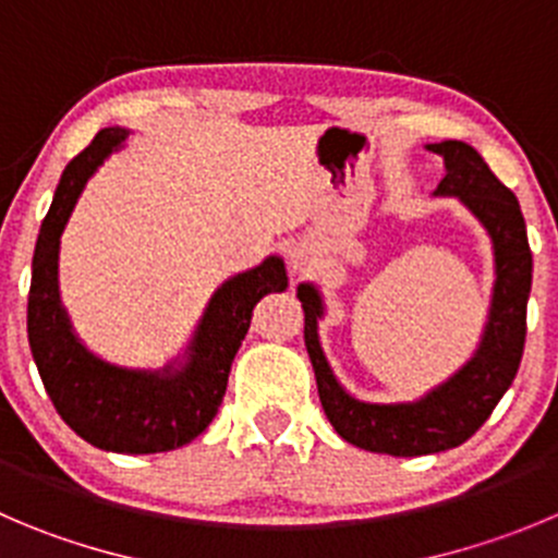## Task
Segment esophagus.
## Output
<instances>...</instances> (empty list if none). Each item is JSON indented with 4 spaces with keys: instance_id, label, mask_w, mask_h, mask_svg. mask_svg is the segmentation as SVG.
Masks as SVG:
<instances>
[{
    "instance_id": "esophagus-1",
    "label": "esophagus",
    "mask_w": 558,
    "mask_h": 558,
    "mask_svg": "<svg viewBox=\"0 0 558 558\" xmlns=\"http://www.w3.org/2000/svg\"><path fill=\"white\" fill-rule=\"evenodd\" d=\"M312 268H315V263H312L310 254H306L304 248H293V270H299V274H310Z\"/></svg>"
}]
</instances>
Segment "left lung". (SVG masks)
<instances>
[{"label":"left lung","instance_id":"1","mask_svg":"<svg viewBox=\"0 0 558 558\" xmlns=\"http://www.w3.org/2000/svg\"><path fill=\"white\" fill-rule=\"evenodd\" d=\"M427 150L444 156L447 163V174L435 194L460 196V203L485 225L496 254L490 317L474 359L418 402L373 405L355 400L337 384L317 339V317L323 315L320 293L312 284L299 288L304 306V342L328 422L353 447L395 458L444 452L469 441L512 386L526 342L532 248L521 205L490 172L485 158L465 142L447 140L427 145Z\"/></svg>","mask_w":558,"mask_h":558}]
</instances>
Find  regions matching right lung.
Returning a JSON list of instances; mask_svg holds the SVG:
<instances>
[{
	"label": "right lung",
	"instance_id": "right-lung-1",
	"mask_svg": "<svg viewBox=\"0 0 558 558\" xmlns=\"http://www.w3.org/2000/svg\"><path fill=\"white\" fill-rule=\"evenodd\" d=\"M123 129H104L62 172L32 257L26 337L32 359L62 422L106 452L153 454L194 441L214 422L227 391L232 359L252 326L257 301L288 288L279 257L232 276L205 310L180 369H123L100 362L71 331L57 290V252L65 221L89 174L125 142Z\"/></svg>",
	"mask_w": 558,
	"mask_h": 558
}]
</instances>
